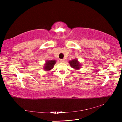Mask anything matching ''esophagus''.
Returning <instances> with one entry per match:
<instances>
[{"instance_id": "obj_1", "label": "esophagus", "mask_w": 122, "mask_h": 122, "mask_svg": "<svg viewBox=\"0 0 122 122\" xmlns=\"http://www.w3.org/2000/svg\"><path fill=\"white\" fill-rule=\"evenodd\" d=\"M60 61H61V62H63L65 61V60H64V59H61V60H60Z\"/></svg>"}]
</instances>
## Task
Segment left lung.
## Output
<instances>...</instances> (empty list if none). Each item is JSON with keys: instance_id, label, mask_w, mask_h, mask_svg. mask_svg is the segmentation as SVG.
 I'll use <instances>...</instances> for the list:
<instances>
[{"instance_id": "8db88e82", "label": "left lung", "mask_w": 122, "mask_h": 122, "mask_svg": "<svg viewBox=\"0 0 122 122\" xmlns=\"http://www.w3.org/2000/svg\"><path fill=\"white\" fill-rule=\"evenodd\" d=\"M69 63L70 66L75 70H79L80 68H81V65L80 63V62L76 60V59L70 61Z\"/></svg>"}]
</instances>
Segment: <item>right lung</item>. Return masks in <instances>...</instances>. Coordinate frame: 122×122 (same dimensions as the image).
Returning a JSON list of instances; mask_svg holds the SVG:
<instances>
[{"label": "right lung", "mask_w": 122, "mask_h": 122, "mask_svg": "<svg viewBox=\"0 0 122 122\" xmlns=\"http://www.w3.org/2000/svg\"><path fill=\"white\" fill-rule=\"evenodd\" d=\"M56 62V61L55 60H47L43 66V69L44 71H49L53 69Z\"/></svg>", "instance_id": "1"}]
</instances>
